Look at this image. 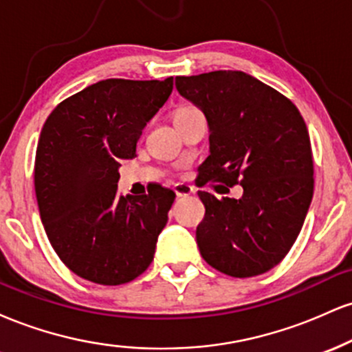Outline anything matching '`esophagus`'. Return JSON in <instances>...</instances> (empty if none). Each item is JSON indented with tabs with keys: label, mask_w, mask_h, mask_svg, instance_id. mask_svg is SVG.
<instances>
[{
	"label": "esophagus",
	"mask_w": 352,
	"mask_h": 352,
	"mask_svg": "<svg viewBox=\"0 0 352 352\" xmlns=\"http://www.w3.org/2000/svg\"><path fill=\"white\" fill-rule=\"evenodd\" d=\"M173 192H175L177 197H188L190 193L193 192V188L187 184H177L175 187H173Z\"/></svg>",
	"instance_id": "1"
}]
</instances>
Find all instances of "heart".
Here are the masks:
<instances>
[{"instance_id": "obj_1", "label": "heart", "mask_w": 352, "mask_h": 352, "mask_svg": "<svg viewBox=\"0 0 352 352\" xmlns=\"http://www.w3.org/2000/svg\"><path fill=\"white\" fill-rule=\"evenodd\" d=\"M195 111H199V109H195V107H190V106H185V107H180L179 111L175 112V120H179V119H182V117H185L187 114H190V112H195Z\"/></svg>"}]
</instances>
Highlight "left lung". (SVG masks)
I'll use <instances>...</instances> for the list:
<instances>
[{
    "label": "left lung",
    "mask_w": 352,
    "mask_h": 352,
    "mask_svg": "<svg viewBox=\"0 0 352 352\" xmlns=\"http://www.w3.org/2000/svg\"><path fill=\"white\" fill-rule=\"evenodd\" d=\"M175 86L210 125L200 184L243 187L240 200L199 192L205 207L197 227L201 258L233 278L270 272L292 250L313 199L305 119L286 96L241 71L182 76Z\"/></svg>",
    "instance_id": "1"
}]
</instances>
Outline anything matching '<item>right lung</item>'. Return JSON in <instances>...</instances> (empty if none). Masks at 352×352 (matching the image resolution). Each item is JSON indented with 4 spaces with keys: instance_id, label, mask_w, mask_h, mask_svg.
Wrapping results in <instances>:
<instances>
[{
    "instance_id": "obj_1",
    "label": "right lung",
    "mask_w": 352,
    "mask_h": 352,
    "mask_svg": "<svg viewBox=\"0 0 352 352\" xmlns=\"http://www.w3.org/2000/svg\"><path fill=\"white\" fill-rule=\"evenodd\" d=\"M173 89L165 80L106 79L54 107L39 135L34 190L50 243L72 273L117 286L148 268L175 193L117 192L119 165L134 159L145 124Z\"/></svg>"
}]
</instances>
